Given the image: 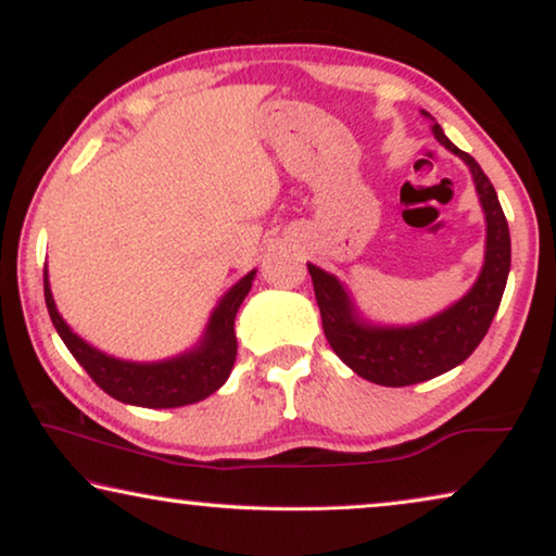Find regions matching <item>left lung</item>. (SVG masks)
Segmentation results:
<instances>
[{
    "instance_id": "left-lung-1",
    "label": "left lung",
    "mask_w": 556,
    "mask_h": 556,
    "mask_svg": "<svg viewBox=\"0 0 556 556\" xmlns=\"http://www.w3.org/2000/svg\"><path fill=\"white\" fill-rule=\"evenodd\" d=\"M427 114V112H425ZM439 144L467 164L482 202L486 219L484 267L475 287L437 317L412 327H375L357 317V309L337 277L306 264L317 296L321 327L337 357L357 371L362 379L382 387H407L434 379L469 357L490 329L500 309L511 264L509 227L492 181L475 156L454 147L439 124L432 127Z\"/></svg>"
}]
</instances>
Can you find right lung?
I'll use <instances>...</instances> for the list:
<instances>
[{
  "mask_svg": "<svg viewBox=\"0 0 556 556\" xmlns=\"http://www.w3.org/2000/svg\"><path fill=\"white\" fill-rule=\"evenodd\" d=\"M256 271L242 277L229 292L222 296L217 309L212 312L210 325L204 329V337L199 339L194 350L174 359L137 364L122 362L110 354L94 350L85 339L74 334L70 325L56 312L52 289H49L45 271V302L52 317L56 334L62 337L66 350L77 359L89 377L94 379L99 389L114 396L124 404H137L147 409H172L185 407V404L202 402L206 396L217 392L227 382L231 367L237 357V334L235 317L239 304L250 294Z\"/></svg>",
  "mask_w": 556,
  "mask_h": 556,
  "instance_id": "right-lung-1",
  "label": "right lung"
}]
</instances>
